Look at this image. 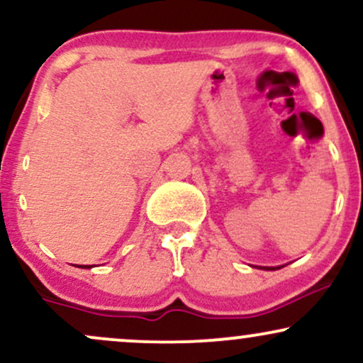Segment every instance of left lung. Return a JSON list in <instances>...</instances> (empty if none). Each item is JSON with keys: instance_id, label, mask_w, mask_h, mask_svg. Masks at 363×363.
<instances>
[{"instance_id": "8db88e82", "label": "left lung", "mask_w": 363, "mask_h": 363, "mask_svg": "<svg viewBox=\"0 0 363 363\" xmlns=\"http://www.w3.org/2000/svg\"><path fill=\"white\" fill-rule=\"evenodd\" d=\"M261 269H278V268H261Z\"/></svg>"}]
</instances>
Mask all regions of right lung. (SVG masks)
I'll list each match as a JSON object with an SVG mask.
<instances>
[{"mask_svg": "<svg viewBox=\"0 0 363 363\" xmlns=\"http://www.w3.org/2000/svg\"><path fill=\"white\" fill-rule=\"evenodd\" d=\"M78 268H85V269H89V268H91V266H86V264L83 266V264H80V266H78Z\"/></svg>", "mask_w": 363, "mask_h": 363, "instance_id": "right-lung-1", "label": "right lung"}]
</instances>
